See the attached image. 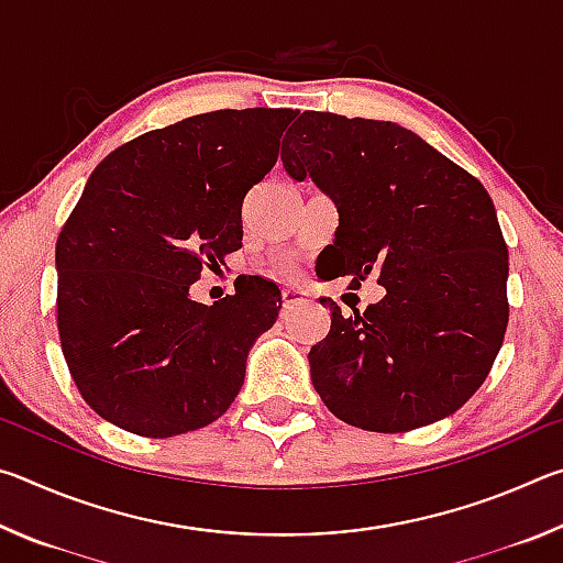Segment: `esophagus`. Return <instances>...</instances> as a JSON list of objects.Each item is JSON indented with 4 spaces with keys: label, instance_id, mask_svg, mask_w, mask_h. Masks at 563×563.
Instances as JSON below:
<instances>
[{
    "label": "esophagus",
    "instance_id": "obj_1",
    "mask_svg": "<svg viewBox=\"0 0 563 563\" xmlns=\"http://www.w3.org/2000/svg\"><path fill=\"white\" fill-rule=\"evenodd\" d=\"M305 302V295L295 288H283V305L285 308H292V305Z\"/></svg>",
    "mask_w": 563,
    "mask_h": 563
}]
</instances>
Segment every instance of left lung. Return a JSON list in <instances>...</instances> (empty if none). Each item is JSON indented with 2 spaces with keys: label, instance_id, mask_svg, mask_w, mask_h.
<instances>
[{
  "label": "left lung",
  "instance_id": "1",
  "mask_svg": "<svg viewBox=\"0 0 563 563\" xmlns=\"http://www.w3.org/2000/svg\"><path fill=\"white\" fill-rule=\"evenodd\" d=\"M283 166L338 203L328 261L387 295L310 350L318 395L342 422L409 432L456 412L487 379L509 322V253L494 203L417 133L393 121L302 111Z\"/></svg>",
  "mask_w": 563,
  "mask_h": 563
}]
</instances>
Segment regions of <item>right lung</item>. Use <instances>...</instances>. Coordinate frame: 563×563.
<instances>
[{"label": "right lung", "instance_id": "right-lung-1", "mask_svg": "<svg viewBox=\"0 0 563 563\" xmlns=\"http://www.w3.org/2000/svg\"><path fill=\"white\" fill-rule=\"evenodd\" d=\"M292 109H221L141 133L93 170L56 241V325L76 387L121 430L186 434L243 387L253 342L280 310L251 278L203 305V268L241 247V208L278 161Z\"/></svg>", "mask_w": 563, "mask_h": 563}]
</instances>
